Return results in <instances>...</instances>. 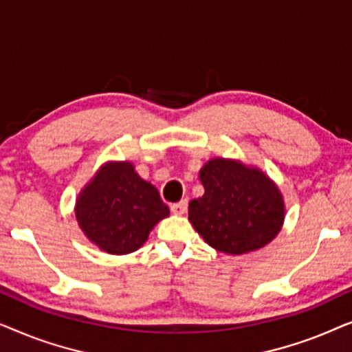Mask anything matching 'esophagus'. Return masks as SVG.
<instances>
[{
	"label": "esophagus",
	"mask_w": 352,
	"mask_h": 352,
	"mask_svg": "<svg viewBox=\"0 0 352 352\" xmlns=\"http://www.w3.org/2000/svg\"><path fill=\"white\" fill-rule=\"evenodd\" d=\"M187 210V200L176 201V204H171V211L175 214H184Z\"/></svg>",
	"instance_id": "esophagus-1"
}]
</instances>
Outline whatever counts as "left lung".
<instances>
[{
	"instance_id": "left-lung-1",
	"label": "left lung",
	"mask_w": 352,
	"mask_h": 352,
	"mask_svg": "<svg viewBox=\"0 0 352 352\" xmlns=\"http://www.w3.org/2000/svg\"><path fill=\"white\" fill-rule=\"evenodd\" d=\"M205 194L189 204V221L210 247L243 254L278 234L283 200L277 186L256 168L213 158L200 170Z\"/></svg>"
}]
</instances>
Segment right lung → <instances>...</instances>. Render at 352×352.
<instances>
[{
	"label": "right lung",
	"instance_id": "obj_1",
	"mask_svg": "<svg viewBox=\"0 0 352 352\" xmlns=\"http://www.w3.org/2000/svg\"><path fill=\"white\" fill-rule=\"evenodd\" d=\"M75 214L91 242L110 254H126L142 247L170 210L155 187L122 162L100 168L76 200Z\"/></svg>",
	"mask_w": 352,
	"mask_h": 352
}]
</instances>
